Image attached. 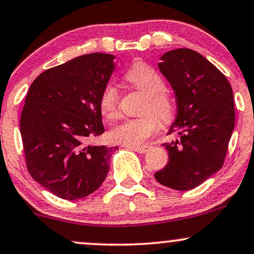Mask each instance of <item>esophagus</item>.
Instances as JSON below:
<instances>
[{
  "label": "esophagus",
  "mask_w": 254,
  "mask_h": 254,
  "mask_svg": "<svg viewBox=\"0 0 254 254\" xmlns=\"http://www.w3.org/2000/svg\"><path fill=\"white\" fill-rule=\"evenodd\" d=\"M129 148L137 152H139V154H144V152H146L149 149H150V146L149 145H136V146H129Z\"/></svg>",
  "instance_id": "obj_1"
}]
</instances>
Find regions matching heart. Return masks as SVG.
I'll return each mask as SVG.
<instances>
[{"label": "heart", "mask_w": 254, "mask_h": 254, "mask_svg": "<svg viewBox=\"0 0 254 254\" xmlns=\"http://www.w3.org/2000/svg\"><path fill=\"white\" fill-rule=\"evenodd\" d=\"M125 79L133 88L144 94L139 118L125 119L110 131L115 143L123 145H139L158 129V120L168 123L175 115V104L166 92L167 85L154 67L144 63H136L125 74ZM119 93L114 85H106L99 98L100 111L104 117L115 119L118 116Z\"/></svg>", "instance_id": "1"}]
</instances>
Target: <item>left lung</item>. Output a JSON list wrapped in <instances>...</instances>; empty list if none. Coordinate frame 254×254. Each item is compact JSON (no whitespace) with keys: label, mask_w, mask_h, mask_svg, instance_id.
Instances as JSON below:
<instances>
[{"label":"left lung","mask_w":254,"mask_h":254,"mask_svg":"<svg viewBox=\"0 0 254 254\" xmlns=\"http://www.w3.org/2000/svg\"><path fill=\"white\" fill-rule=\"evenodd\" d=\"M160 71L175 92L177 115L169 129L179 139L163 143L169 161L155 179L176 190H189L221 169L234 129L230 81L200 53L177 48L164 53Z\"/></svg>","instance_id":"obj_1"}]
</instances>
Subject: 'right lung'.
<instances>
[{"label": "right lung", "instance_id": "obj_1", "mask_svg": "<svg viewBox=\"0 0 254 254\" xmlns=\"http://www.w3.org/2000/svg\"><path fill=\"white\" fill-rule=\"evenodd\" d=\"M115 56L77 57L42 72L30 85L20 129L26 166L42 187L65 200L102 186L117 146L91 145L104 125L99 98L115 69Z\"/></svg>", "mask_w": 254, "mask_h": 254}]
</instances>
